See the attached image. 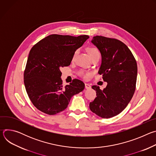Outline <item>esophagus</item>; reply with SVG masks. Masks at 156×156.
<instances>
[{
    "label": "esophagus",
    "instance_id": "obj_1",
    "mask_svg": "<svg viewBox=\"0 0 156 156\" xmlns=\"http://www.w3.org/2000/svg\"><path fill=\"white\" fill-rule=\"evenodd\" d=\"M85 88L86 89H90V88H91V85L87 84V83H85Z\"/></svg>",
    "mask_w": 156,
    "mask_h": 156
}]
</instances>
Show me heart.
<instances>
[{
    "label": "heart",
    "mask_w": 156,
    "mask_h": 156,
    "mask_svg": "<svg viewBox=\"0 0 156 156\" xmlns=\"http://www.w3.org/2000/svg\"><path fill=\"white\" fill-rule=\"evenodd\" d=\"M88 53H89V54H90V57H92L93 56H94V55H97V54H99V50L97 49V48H90L88 49ZM78 50H76L75 52V53H74V54H73V58L75 57V55L77 54V53H78ZM77 73H78V75L80 76H82V77H86V76H87L89 74V73H87V72H85L84 71H83V70H78V72H77Z\"/></svg>",
    "instance_id": "heart-1"
}]
</instances>
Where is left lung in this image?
I'll return each instance as SVG.
<instances>
[{"label": "left lung", "instance_id": "left-lung-1", "mask_svg": "<svg viewBox=\"0 0 156 156\" xmlns=\"http://www.w3.org/2000/svg\"><path fill=\"white\" fill-rule=\"evenodd\" d=\"M92 43L100 51L102 63L98 72L107 85L103 90L93 86L97 98L90 102L93 113L104 118L113 117L126 108L136 89V61L122 41L101 36H94Z\"/></svg>", "mask_w": 156, "mask_h": 156}]
</instances>
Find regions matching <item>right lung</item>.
Instances as JSON below:
<instances>
[{
	"label": "right lung",
	"mask_w": 156,
	"mask_h": 156,
	"mask_svg": "<svg viewBox=\"0 0 156 156\" xmlns=\"http://www.w3.org/2000/svg\"><path fill=\"white\" fill-rule=\"evenodd\" d=\"M89 37L51 34L31 48L24 72V83L31 102L42 112L52 115L62 112L71 98L84 90V83L78 79L63 87L60 69L70 65L76 50Z\"/></svg>",
	"instance_id": "add662e5"
}]
</instances>
